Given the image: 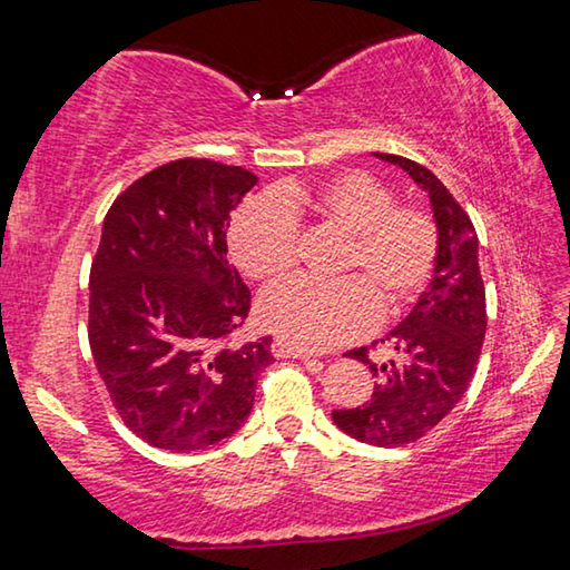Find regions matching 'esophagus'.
I'll return each mask as SVG.
<instances>
[{"label": "esophagus", "mask_w": 570, "mask_h": 570, "mask_svg": "<svg viewBox=\"0 0 570 570\" xmlns=\"http://www.w3.org/2000/svg\"><path fill=\"white\" fill-rule=\"evenodd\" d=\"M272 352H274V356H278V360H314L316 356V352L306 350V346L286 342V340H276L272 344Z\"/></svg>", "instance_id": "34e87169"}]
</instances>
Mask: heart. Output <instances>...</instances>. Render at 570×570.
Returning <instances> with one entry per match:
<instances>
[{
	"mask_svg": "<svg viewBox=\"0 0 570 570\" xmlns=\"http://www.w3.org/2000/svg\"><path fill=\"white\" fill-rule=\"evenodd\" d=\"M298 224L344 238L332 268L336 282H288L262 296L256 312L266 330L306 350L360 340L377 314L382 322L407 314L435 274V216L417 204H394V193L364 170L316 188L288 183L240 206L228 234L236 266L250 282H282L296 264Z\"/></svg>",
	"mask_w": 570,
	"mask_h": 570,
	"instance_id": "heart-1",
	"label": "heart"
}]
</instances>
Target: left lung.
<instances>
[{"instance_id":"left-lung-1","label":"left lung","mask_w":570,"mask_h":570,"mask_svg":"<svg viewBox=\"0 0 570 570\" xmlns=\"http://www.w3.org/2000/svg\"><path fill=\"white\" fill-rule=\"evenodd\" d=\"M377 158L407 170L430 193L440 230L435 276L407 320L374 342L391 352L374 363L370 346L352 350V360L370 366L372 400L352 410H334L336 428L377 448H402L420 440L465 394L485 340V284L478 266V234L452 193L420 163L390 153Z\"/></svg>"}]
</instances>
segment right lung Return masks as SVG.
<instances>
[{"label":"right lung","mask_w":570,"mask_h":570,"mask_svg":"<svg viewBox=\"0 0 570 570\" xmlns=\"http://www.w3.org/2000/svg\"><path fill=\"white\" fill-rule=\"evenodd\" d=\"M238 166L180 158L125 188L90 266L88 340L125 428L190 452L246 422L272 336L230 344L250 292L228 264L230 210L256 186Z\"/></svg>","instance_id":"right-lung-1"}]
</instances>
